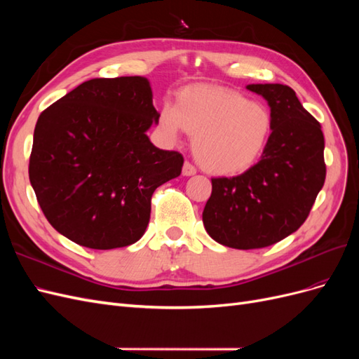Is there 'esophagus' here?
<instances>
[{
    "instance_id": "obj_1",
    "label": "esophagus",
    "mask_w": 359,
    "mask_h": 359,
    "mask_svg": "<svg viewBox=\"0 0 359 359\" xmlns=\"http://www.w3.org/2000/svg\"><path fill=\"white\" fill-rule=\"evenodd\" d=\"M194 173H196V168H194L191 163H189V161H186L184 163V166H182V175L184 177H191V175H194Z\"/></svg>"
}]
</instances>
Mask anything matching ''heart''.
<instances>
[{
    "mask_svg": "<svg viewBox=\"0 0 359 359\" xmlns=\"http://www.w3.org/2000/svg\"><path fill=\"white\" fill-rule=\"evenodd\" d=\"M157 126L169 142L182 132L194 135L193 153L215 175H236L252 168L273 132V115L241 93L220 86H189L177 104L165 102Z\"/></svg>",
    "mask_w": 359,
    "mask_h": 359,
    "instance_id": "b5f03b06",
    "label": "heart"
}]
</instances>
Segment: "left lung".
<instances>
[{"label":"left lung","mask_w":359,"mask_h":359,"mask_svg":"<svg viewBox=\"0 0 359 359\" xmlns=\"http://www.w3.org/2000/svg\"><path fill=\"white\" fill-rule=\"evenodd\" d=\"M273 115V132L255 166L232 178H212V193L202 220L208 235L238 250L273 245L299 229L318 193L327 166L320 124L290 86L252 83Z\"/></svg>","instance_id":"obj_1"}]
</instances>
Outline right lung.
Returning <instances> with one entry per match:
<instances>
[{
    "label": "right lung",
    "instance_id": "obj_1",
    "mask_svg": "<svg viewBox=\"0 0 359 359\" xmlns=\"http://www.w3.org/2000/svg\"><path fill=\"white\" fill-rule=\"evenodd\" d=\"M157 118L142 76L86 81L40 114L28 172L53 229L94 250L142 238L151 196L184 163L147 136Z\"/></svg>",
    "mask_w": 359,
    "mask_h": 359
}]
</instances>
